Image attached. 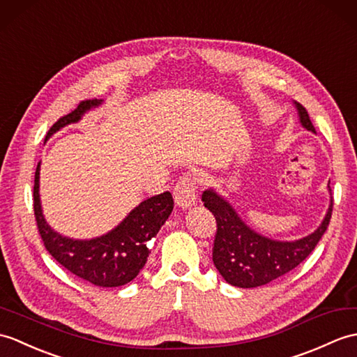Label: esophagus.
I'll list each match as a JSON object with an SVG mask.
<instances>
[{"label": "esophagus", "mask_w": 357, "mask_h": 357, "mask_svg": "<svg viewBox=\"0 0 357 357\" xmlns=\"http://www.w3.org/2000/svg\"><path fill=\"white\" fill-rule=\"evenodd\" d=\"M197 179L192 175H185L182 176L178 184L173 190V196H175V204L179 206V208H192L197 204Z\"/></svg>", "instance_id": "1"}]
</instances>
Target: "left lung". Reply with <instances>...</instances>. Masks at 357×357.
<instances>
[{"label":"left lung","instance_id":"obj_1","mask_svg":"<svg viewBox=\"0 0 357 357\" xmlns=\"http://www.w3.org/2000/svg\"><path fill=\"white\" fill-rule=\"evenodd\" d=\"M304 129L317 134L305 107L294 102ZM330 204L324 219L312 234L296 240H275L257 233L238 216L236 208L214 188L205 190L202 202L216 218L218 233L214 238L213 261L223 280L231 286L251 289L271 283L295 269L305 260L326 233L333 208L328 182Z\"/></svg>","mask_w":357,"mask_h":357}]
</instances>
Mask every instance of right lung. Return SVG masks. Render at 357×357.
I'll use <instances>...</instances> for the list:
<instances>
[{"label":"right lung","instance_id":"add662e5","mask_svg":"<svg viewBox=\"0 0 357 357\" xmlns=\"http://www.w3.org/2000/svg\"><path fill=\"white\" fill-rule=\"evenodd\" d=\"M103 100H85L68 115L57 120L47 132L45 141L57 130L79 123L86 112L98 107ZM40 162L35 173L33 208L39 234L47 251L74 275L94 286L119 287L134 280L144 268L151 254V240L169 219L173 210V197L169 192L146 199L137 205L117 227L94 238H71L57 233L48 225L43 213L39 195Z\"/></svg>","mask_w":357,"mask_h":357}]
</instances>
